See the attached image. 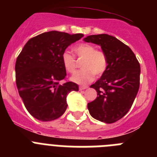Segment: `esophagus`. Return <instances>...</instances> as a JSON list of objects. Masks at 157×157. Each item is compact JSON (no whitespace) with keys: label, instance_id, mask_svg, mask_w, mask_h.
I'll use <instances>...</instances> for the list:
<instances>
[{"label":"esophagus","instance_id":"obj_1","mask_svg":"<svg viewBox=\"0 0 157 157\" xmlns=\"http://www.w3.org/2000/svg\"><path fill=\"white\" fill-rule=\"evenodd\" d=\"M88 89V86H80L79 87V89H80L81 91L85 90V89Z\"/></svg>","mask_w":157,"mask_h":157}]
</instances>
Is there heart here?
<instances>
[{"label":"heart","instance_id":"obj_1","mask_svg":"<svg viewBox=\"0 0 157 157\" xmlns=\"http://www.w3.org/2000/svg\"><path fill=\"white\" fill-rule=\"evenodd\" d=\"M73 52L76 56L83 58L82 69L71 76V81L76 84L85 85L94 78V74L101 76L107 68L108 62L105 54L102 51L96 50V47L91 44L83 43L74 46ZM64 68L68 73H74L76 68L75 58L68 52H64L61 56Z\"/></svg>","mask_w":157,"mask_h":157}]
</instances>
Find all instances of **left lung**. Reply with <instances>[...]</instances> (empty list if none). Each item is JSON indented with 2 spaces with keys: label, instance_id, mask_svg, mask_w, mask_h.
Segmentation results:
<instances>
[{
  "label": "left lung",
  "instance_id": "left-lung-1",
  "mask_svg": "<svg viewBox=\"0 0 157 157\" xmlns=\"http://www.w3.org/2000/svg\"><path fill=\"white\" fill-rule=\"evenodd\" d=\"M85 42L101 46L107 58V68L90 88L97 97L88 104L90 115L106 124L119 121L129 111L140 87V66L131 48L108 34L91 35Z\"/></svg>",
  "mask_w": 157,
  "mask_h": 157
}]
</instances>
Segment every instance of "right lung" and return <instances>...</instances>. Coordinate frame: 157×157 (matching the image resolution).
<instances>
[{"label":"right lung","mask_w":157,"mask_h":157,"mask_svg":"<svg viewBox=\"0 0 157 157\" xmlns=\"http://www.w3.org/2000/svg\"><path fill=\"white\" fill-rule=\"evenodd\" d=\"M84 35L50 31L31 38L24 46L15 65L18 93L28 112L41 121L63 115L67 96L78 91L76 83L60 84L65 77L61 56L65 49Z\"/></svg>","instance_id":"right-lung-1"}]
</instances>
